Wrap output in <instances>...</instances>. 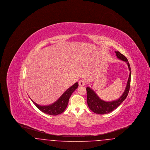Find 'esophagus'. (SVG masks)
Here are the masks:
<instances>
[{
    "instance_id": "1",
    "label": "esophagus",
    "mask_w": 150,
    "mask_h": 150,
    "mask_svg": "<svg viewBox=\"0 0 150 150\" xmlns=\"http://www.w3.org/2000/svg\"><path fill=\"white\" fill-rule=\"evenodd\" d=\"M85 84H86V82H85V81H84V80H83V79L80 80L79 81V86H84L85 85Z\"/></svg>"
}]
</instances>
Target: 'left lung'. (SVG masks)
I'll return each instance as SVG.
<instances>
[{"label":"left lung","mask_w":150,"mask_h":150,"mask_svg":"<svg viewBox=\"0 0 150 150\" xmlns=\"http://www.w3.org/2000/svg\"><path fill=\"white\" fill-rule=\"evenodd\" d=\"M117 57L122 61L127 62L130 74L129 76L127 84L125 89L122 93L121 97L111 102H106L100 99L99 97L95 93V92L89 87H86L87 92V103L89 108L93 111V112L97 114H106L114 111L117 107L120 106L121 103L125 100L128 94L130 86V78H131V72L130 66L128 62L127 58L125 56L122 54L121 53L117 51L115 52Z\"/></svg>","instance_id":"obj_1"}]
</instances>
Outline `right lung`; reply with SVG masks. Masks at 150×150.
<instances>
[{"instance_id":"obj_1","label":"right lung","mask_w":150,"mask_h":150,"mask_svg":"<svg viewBox=\"0 0 150 150\" xmlns=\"http://www.w3.org/2000/svg\"><path fill=\"white\" fill-rule=\"evenodd\" d=\"M78 86V83L77 82L75 83L73 86L68 88L58 100H57L54 103L48 106H40L36 103L33 100H31L37 108H38L44 113L53 116L58 115L62 113L65 110L67 106L70 96L75 90L77 89Z\"/></svg>"}]
</instances>
